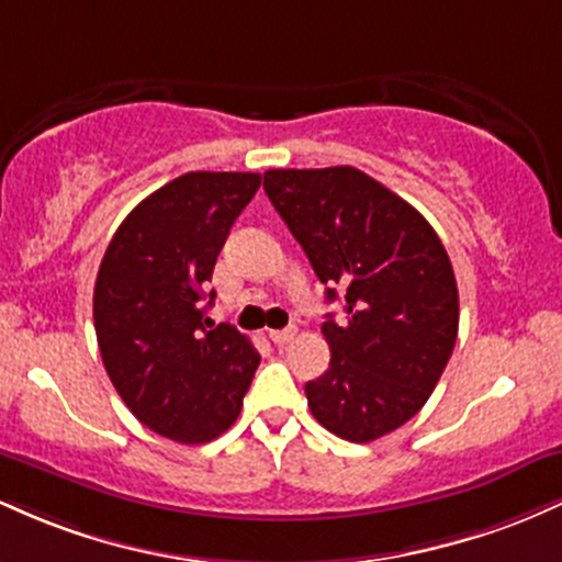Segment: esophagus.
I'll return each instance as SVG.
<instances>
[{"mask_svg": "<svg viewBox=\"0 0 562 562\" xmlns=\"http://www.w3.org/2000/svg\"><path fill=\"white\" fill-rule=\"evenodd\" d=\"M295 333H299L295 327H285V330H269V338H272L277 346H282V344H290V340L295 338Z\"/></svg>", "mask_w": 562, "mask_h": 562, "instance_id": "esophagus-1", "label": "esophagus"}]
</instances>
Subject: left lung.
<instances>
[{
	"label": "left lung",
	"instance_id": "8db88e82",
	"mask_svg": "<svg viewBox=\"0 0 562 562\" xmlns=\"http://www.w3.org/2000/svg\"><path fill=\"white\" fill-rule=\"evenodd\" d=\"M263 190L301 243L327 301L330 367L306 383L308 409L353 443L402 428L434 393L460 325V295L436 229L353 166L272 169Z\"/></svg>",
	"mask_w": 562,
	"mask_h": 562
}]
</instances>
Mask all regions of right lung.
<instances>
[{
	"label": "right lung",
	"instance_id": "1",
	"mask_svg": "<svg viewBox=\"0 0 562 562\" xmlns=\"http://www.w3.org/2000/svg\"><path fill=\"white\" fill-rule=\"evenodd\" d=\"M259 187L261 173H182L142 200L102 256L94 282L102 364L132 415L171 441L222 436L261 362L243 333L205 317L218 250Z\"/></svg>",
	"mask_w": 562,
	"mask_h": 562
}]
</instances>
